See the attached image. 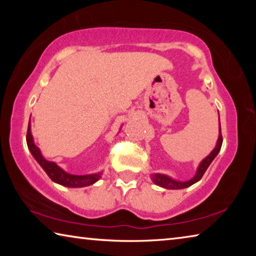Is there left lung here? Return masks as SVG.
<instances>
[{
	"mask_svg": "<svg viewBox=\"0 0 256 256\" xmlns=\"http://www.w3.org/2000/svg\"><path fill=\"white\" fill-rule=\"evenodd\" d=\"M219 124H220V122H219ZM222 128H220L219 138H218V141H216L214 149L211 151V154L208 156L206 158L202 160L200 164H198V170L196 172V176H194L192 180H186V182H178V180L170 178V176H166L162 174H152L151 175V180H152L154 184H157L159 186H162V188H168V190H180V188H188V186L193 185L194 183H196V182H198L202 178V176L204 175V172L208 170V167L210 166L212 160H214L216 157V154H219L220 149H222Z\"/></svg>",
	"mask_w": 256,
	"mask_h": 256,
	"instance_id": "8db88e82",
	"label": "left lung"
}]
</instances>
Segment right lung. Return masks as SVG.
I'll return each instance as SVG.
<instances>
[{"label": "right lung", "instance_id": "right-lung-1", "mask_svg": "<svg viewBox=\"0 0 256 256\" xmlns=\"http://www.w3.org/2000/svg\"><path fill=\"white\" fill-rule=\"evenodd\" d=\"M27 146L30 152L34 156V158L37 160V162L40 164L42 170L46 172L50 178L55 182V183L60 184L63 186H68V188H84V186H89L100 178L102 172H97V174H89V175H72L68 172H64L62 168L58 167V164L53 162H48L46 160L40 152L38 146L34 144V138L32 134V130H30V120L28 124V131H27Z\"/></svg>", "mask_w": 256, "mask_h": 256}]
</instances>
